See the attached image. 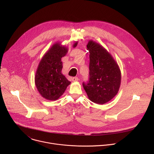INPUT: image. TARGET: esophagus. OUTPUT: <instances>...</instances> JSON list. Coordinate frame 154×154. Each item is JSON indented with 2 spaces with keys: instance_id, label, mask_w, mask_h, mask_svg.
<instances>
[{
  "instance_id": "1",
  "label": "esophagus",
  "mask_w": 154,
  "mask_h": 154,
  "mask_svg": "<svg viewBox=\"0 0 154 154\" xmlns=\"http://www.w3.org/2000/svg\"><path fill=\"white\" fill-rule=\"evenodd\" d=\"M72 82H77V81L79 80V78H78V77H72Z\"/></svg>"
}]
</instances>
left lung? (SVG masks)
<instances>
[{"instance_id": "left-lung-1", "label": "left lung", "mask_w": 154, "mask_h": 154, "mask_svg": "<svg viewBox=\"0 0 154 154\" xmlns=\"http://www.w3.org/2000/svg\"><path fill=\"white\" fill-rule=\"evenodd\" d=\"M90 52L89 80L83 88L92 102L104 104L118 93L121 73L118 64L104 48L90 40L87 45Z\"/></svg>"}]
</instances>
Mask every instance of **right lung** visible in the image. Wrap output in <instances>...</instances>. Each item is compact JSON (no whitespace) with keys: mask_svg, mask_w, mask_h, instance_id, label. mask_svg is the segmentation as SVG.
<instances>
[{"mask_svg":"<svg viewBox=\"0 0 154 154\" xmlns=\"http://www.w3.org/2000/svg\"><path fill=\"white\" fill-rule=\"evenodd\" d=\"M78 41L73 45L77 46ZM68 48L57 42L41 60L37 68L35 82L39 94L46 99L57 100L65 91L69 82L61 73V58L66 55Z\"/></svg>","mask_w":154,"mask_h":154,"instance_id":"add662e5","label":"right lung"}]
</instances>
